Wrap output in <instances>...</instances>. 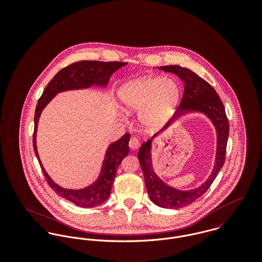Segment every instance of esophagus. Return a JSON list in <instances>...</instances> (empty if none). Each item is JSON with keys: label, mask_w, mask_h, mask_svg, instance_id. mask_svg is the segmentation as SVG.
I'll return each mask as SVG.
<instances>
[{"label": "esophagus", "mask_w": 262, "mask_h": 262, "mask_svg": "<svg viewBox=\"0 0 262 262\" xmlns=\"http://www.w3.org/2000/svg\"><path fill=\"white\" fill-rule=\"evenodd\" d=\"M139 145H140V143H139V141H138L135 137H132V138L130 139V141H129V147H130L131 149H137V148L139 147Z\"/></svg>", "instance_id": "obj_1"}]
</instances>
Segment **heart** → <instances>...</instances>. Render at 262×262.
Returning <instances> with one entry per match:
<instances>
[{
	"label": "heart",
	"instance_id": "b5f03b06",
	"mask_svg": "<svg viewBox=\"0 0 262 262\" xmlns=\"http://www.w3.org/2000/svg\"><path fill=\"white\" fill-rule=\"evenodd\" d=\"M182 95L180 83L172 78L144 76L123 84L118 97L126 113L139 112L143 127L153 130L164 125L174 112Z\"/></svg>",
	"mask_w": 262,
	"mask_h": 262
}]
</instances>
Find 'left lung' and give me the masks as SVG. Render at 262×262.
I'll return each mask as SVG.
<instances>
[{"instance_id":"1","label":"left lung","mask_w":262,"mask_h":262,"mask_svg":"<svg viewBox=\"0 0 262 262\" xmlns=\"http://www.w3.org/2000/svg\"><path fill=\"white\" fill-rule=\"evenodd\" d=\"M163 72L172 73L185 81L184 96L174 116L163 127L164 130L172 120L187 112H202L207 115L217 131V153L214 169L209 179L201 187L190 190H180L164 184L154 172L151 160V140L143 143L138 151V159L144 174L145 186L150 200L158 207L180 209L193 203L211 187L223 167L229 136V122L224 105L214 88L204 78L190 70L180 66L160 67ZM161 130V131H162ZM160 131V132H161Z\"/></svg>"}]
</instances>
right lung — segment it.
<instances>
[{
    "label": "right lung",
    "instance_id": "add662e5",
    "mask_svg": "<svg viewBox=\"0 0 262 262\" xmlns=\"http://www.w3.org/2000/svg\"><path fill=\"white\" fill-rule=\"evenodd\" d=\"M126 64L127 62H105L96 60H82L74 62L63 68L53 76V78L44 89L40 99L38 100L34 115L33 147L42 172L49 187L58 195L82 208H93L99 206L109 198L114 179L116 177L117 168L122 162L123 158L126 157L129 152L128 143L130 140V134L126 133L118 141L114 142L108 147L103 162L101 174L93 185L81 189H67L56 185L49 178L39 159L36 147V133L39 117L45 106L52 100V98L56 94L69 90L85 89L94 84L99 86H106L113 73Z\"/></svg>",
    "mask_w": 262,
    "mask_h": 262
}]
</instances>
